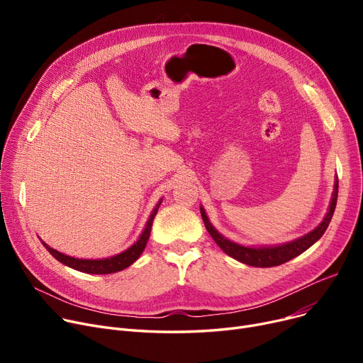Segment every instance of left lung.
I'll return each instance as SVG.
<instances>
[{
    "mask_svg": "<svg viewBox=\"0 0 363 363\" xmlns=\"http://www.w3.org/2000/svg\"><path fill=\"white\" fill-rule=\"evenodd\" d=\"M337 197H338V179H335V184H334V193H333L328 212L313 231L294 241L279 244V245H268V247H245L228 240L215 230V226L211 223V220H208L203 207H200V213H201L207 233L212 235L215 242L228 256L234 257L241 263L256 266V268H271V266L282 264L285 262L297 257L303 252H306L311 245H313L323 235V233L327 231V228L333 219L335 206H337Z\"/></svg>",
    "mask_w": 363,
    "mask_h": 363,
    "instance_id": "obj_1",
    "label": "left lung"
}]
</instances>
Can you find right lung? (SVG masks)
I'll use <instances>...</instances> for the list:
<instances>
[{"label":"right lung","instance_id":"add662e5","mask_svg":"<svg viewBox=\"0 0 363 363\" xmlns=\"http://www.w3.org/2000/svg\"><path fill=\"white\" fill-rule=\"evenodd\" d=\"M160 203H162V200L156 204L155 211L151 212L150 219L147 220L144 231L140 235V238L137 240V242H133L129 247V249H126L125 252H122L116 256L106 257V259H76V257H72V256H67V255H63L60 252L54 250L52 247H50L44 241H43V244H44L45 249L50 252V255H52L60 263L69 266V268H72V269L79 271V272L103 275V274H114V272L123 271V269L128 268V266H130L133 262H135L141 256V253L144 252L147 241H148V237H150V233H151V225H152V220H155V216L159 211Z\"/></svg>","mask_w":363,"mask_h":363}]
</instances>
